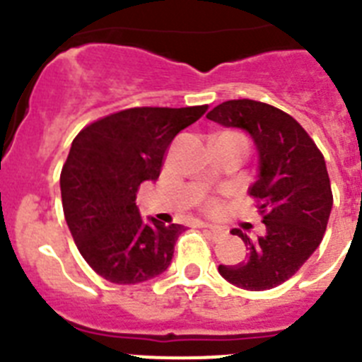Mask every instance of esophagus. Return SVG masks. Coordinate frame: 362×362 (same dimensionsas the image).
<instances>
[{"label": "esophagus", "instance_id": "obj_1", "mask_svg": "<svg viewBox=\"0 0 362 362\" xmlns=\"http://www.w3.org/2000/svg\"><path fill=\"white\" fill-rule=\"evenodd\" d=\"M199 226L203 228V232L209 235V239H212V241H217V239L223 235V230L221 228H216V226H210V225H204V223H199Z\"/></svg>", "mask_w": 362, "mask_h": 362}]
</instances>
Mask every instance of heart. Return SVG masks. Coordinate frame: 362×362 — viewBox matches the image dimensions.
<instances>
[{
  "label": "heart",
  "instance_id": "1",
  "mask_svg": "<svg viewBox=\"0 0 362 362\" xmlns=\"http://www.w3.org/2000/svg\"><path fill=\"white\" fill-rule=\"evenodd\" d=\"M203 209L206 210V212H217V210H219V201L212 196L203 197Z\"/></svg>",
  "mask_w": 362,
  "mask_h": 362
}]
</instances>
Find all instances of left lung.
I'll return each mask as SVG.
<instances>
[{
	"mask_svg": "<svg viewBox=\"0 0 362 362\" xmlns=\"http://www.w3.org/2000/svg\"><path fill=\"white\" fill-rule=\"evenodd\" d=\"M210 121L246 130L259 152V177L250 188L264 233L241 230L245 261L219 264L228 283L246 290L276 288L315 252L326 232L334 196L321 150L290 114L254 99H230L206 114Z\"/></svg>",
	"mask_w": 362,
	"mask_h": 362,
	"instance_id": "8db88e82",
	"label": "left lung"
}]
</instances>
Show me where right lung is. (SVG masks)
I'll return each mask as SVG.
<instances>
[{
  "instance_id": "right-lung-1",
  "label": "right lung",
  "mask_w": 362,
  "mask_h": 362,
  "mask_svg": "<svg viewBox=\"0 0 362 362\" xmlns=\"http://www.w3.org/2000/svg\"><path fill=\"white\" fill-rule=\"evenodd\" d=\"M206 110L209 105L124 108L74 137L59 177L63 212L79 254L98 276L136 284L168 268L185 226L143 219L136 192L159 177L174 137Z\"/></svg>"
}]
</instances>
